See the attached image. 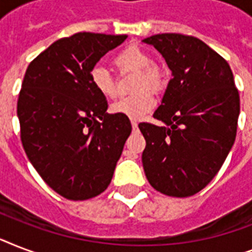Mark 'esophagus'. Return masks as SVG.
Here are the masks:
<instances>
[{
    "label": "esophagus",
    "instance_id": "1",
    "mask_svg": "<svg viewBox=\"0 0 252 252\" xmlns=\"http://www.w3.org/2000/svg\"><path fill=\"white\" fill-rule=\"evenodd\" d=\"M132 128H133V130H137V128H138V124H137V122H132Z\"/></svg>",
    "mask_w": 252,
    "mask_h": 252
}]
</instances>
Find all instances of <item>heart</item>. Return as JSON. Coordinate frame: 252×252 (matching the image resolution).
Segmentation results:
<instances>
[{
	"mask_svg": "<svg viewBox=\"0 0 252 252\" xmlns=\"http://www.w3.org/2000/svg\"><path fill=\"white\" fill-rule=\"evenodd\" d=\"M114 64L120 70L137 72L134 89L136 94L119 99L111 106V112L122 115L132 120L144 118L150 110H153L156 99L151 90H161L165 85V74L158 65L152 63V57L138 47H126L115 56ZM91 85L104 98H114L116 87L110 72L103 66H95L90 73ZM148 87V89L145 87Z\"/></svg>",
	"mask_w": 252,
	"mask_h": 252,
	"instance_id": "b5f03b06",
	"label": "heart"
}]
</instances>
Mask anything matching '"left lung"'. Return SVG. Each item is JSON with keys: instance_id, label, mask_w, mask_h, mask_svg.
Wrapping results in <instances>:
<instances>
[{"instance_id": "8db88e82", "label": "left lung", "mask_w": 252, "mask_h": 252, "mask_svg": "<svg viewBox=\"0 0 252 252\" xmlns=\"http://www.w3.org/2000/svg\"><path fill=\"white\" fill-rule=\"evenodd\" d=\"M166 60L171 80L154 118L140 123L142 166L152 187L167 196L201 191L219 172L235 141L239 94L225 59L197 37L159 33L144 39Z\"/></svg>"}]
</instances>
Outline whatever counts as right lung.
Segmentation results:
<instances>
[{"mask_svg":"<svg viewBox=\"0 0 252 252\" xmlns=\"http://www.w3.org/2000/svg\"><path fill=\"white\" fill-rule=\"evenodd\" d=\"M126 35L78 32L51 44L26 70L17 106L21 140L39 175L59 195L87 200L111 183L130 134L110 115L90 73Z\"/></svg>","mask_w":252,"mask_h":252,"instance_id":"obj_1","label":"right lung"}]
</instances>
